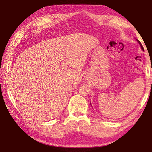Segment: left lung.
<instances>
[{
	"mask_svg": "<svg viewBox=\"0 0 152 152\" xmlns=\"http://www.w3.org/2000/svg\"><path fill=\"white\" fill-rule=\"evenodd\" d=\"M137 41H138V42L139 43H140V46H141V48H142V50H143V47H142V44H141V43L140 42V41H139L138 40H137Z\"/></svg>",
	"mask_w": 152,
	"mask_h": 152,
	"instance_id": "1",
	"label": "left lung"
}]
</instances>
